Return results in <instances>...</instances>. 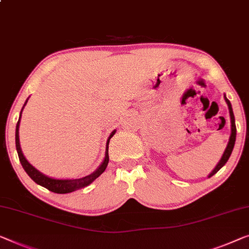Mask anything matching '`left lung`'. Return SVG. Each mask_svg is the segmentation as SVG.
Returning a JSON list of instances; mask_svg holds the SVG:
<instances>
[{
	"label": "left lung",
	"instance_id": "left-lung-1",
	"mask_svg": "<svg viewBox=\"0 0 249 249\" xmlns=\"http://www.w3.org/2000/svg\"><path fill=\"white\" fill-rule=\"evenodd\" d=\"M225 101L227 103L228 105V109H229V114H231V137H229V142L227 144V147H226V150L224 152V154H222V157L220 159V161L218 162V164L216 165V168H214L211 173L208 176V178L213 177V174H216L219 170L224 166L226 163H227L229 157H231V152H232V148L235 146V141H236V124H235V116H233V112H232V107H231V102L228 101L227 97H226L225 95Z\"/></svg>",
	"mask_w": 249,
	"mask_h": 249
}]
</instances>
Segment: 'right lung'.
Instances as JSON below:
<instances>
[{
	"mask_svg": "<svg viewBox=\"0 0 249 249\" xmlns=\"http://www.w3.org/2000/svg\"><path fill=\"white\" fill-rule=\"evenodd\" d=\"M27 102H28V99H27ZM27 102L24 103L23 107H22L21 113H20V117H18V123H17L16 146H17L18 159H20V162H21L22 166H23L24 171L28 173V176L31 178V179L35 181L36 183L40 184V185H41V187H44L46 189H48V190L55 192V194H69V192L76 191V190H78V189L87 187V185L90 184L92 181L97 179V178L101 176V174L104 171H105L106 168H107V164H108V161H109V157H108L109 140L112 139L113 135L115 134V132H116V129H114V131L110 133L108 140H107L105 159H104V161L102 162V164L99 165V168L96 170V171H94L91 174H89V176H87V177L80 178V179H65V180H62V179H53V178L44 176L43 173L38 171V170H36L35 166H32L31 164H30L27 159L24 158L23 153H22V150H21V146H20V140H18V127H20L21 114H22V110H23Z\"/></svg>",
	"mask_w": 249,
	"mask_h": 249,
	"instance_id": "right-lung-1",
	"label": "right lung"
}]
</instances>
